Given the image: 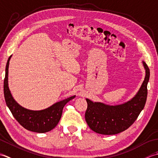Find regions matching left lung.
Returning a JSON list of instances; mask_svg holds the SVG:
<instances>
[{
	"mask_svg": "<svg viewBox=\"0 0 158 158\" xmlns=\"http://www.w3.org/2000/svg\"><path fill=\"white\" fill-rule=\"evenodd\" d=\"M143 65L146 76L139 91L131 100L123 104L108 106L99 102L93 103L89 99L85 120L95 132L104 135L117 134L127 130L136 120L144 107L147 97V84L150 71L145 62Z\"/></svg>",
	"mask_w": 158,
	"mask_h": 158,
	"instance_id": "left-lung-1",
	"label": "left lung"
}]
</instances>
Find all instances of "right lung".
I'll use <instances>...</instances> for the list:
<instances>
[{"mask_svg": "<svg viewBox=\"0 0 158 158\" xmlns=\"http://www.w3.org/2000/svg\"><path fill=\"white\" fill-rule=\"evenodd\" d=\"M11 57V56L9 57L6 65L4 79V96L6 104L16 121L27 130L37 133H45L52 130L60 119L63 107L71 99L74 98L75 95L57 102L43 110H30L22 107L13 98L8 86V68Z\"/></svg>", "mask_w": 158, "mask_h": 158, "instance_id": "add662e5", "label": "right lung"}]
</instances>
